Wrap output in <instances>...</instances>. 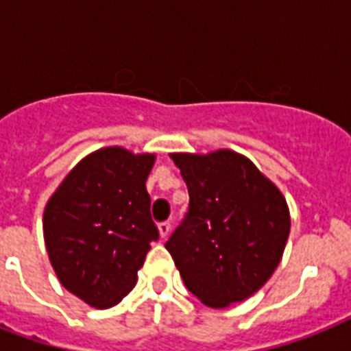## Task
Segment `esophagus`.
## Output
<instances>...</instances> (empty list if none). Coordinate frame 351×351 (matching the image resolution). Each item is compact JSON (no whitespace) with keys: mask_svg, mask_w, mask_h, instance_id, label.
<instances>
[{"mask_svg":"<svg viewBox=\"0 0 351 351\" xmlns=\"http://www.w3.org/2000/svg\"><path fill=\"white\" fill-rule=\"evenodd\" d=\"M158 231H160V237L165 239V237H169L171 233V224L169 222H160L158 224Z\"/></svg>","mask_w":351,"mask_h":351,"instance_id":"obj_1","label":"esophagus"}]
</instances>
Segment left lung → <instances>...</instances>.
Segmentation results:
<instances>
[{"label": "left lung", "mask_w": 351, "mask_h": 351, "mask_svg": "<svg viewBox=\"0 0 351 351\" xmlns=\"http://www.w3.org/2000/svg\"><path fill=\"white\" fill-rule=\"evenodd\" d=\"M171 158L187 184L189 209L165 247L186 288L209 308L245 300L282 258L291 226L286 198L230 149Z\"/></svg>", "instance_id": "left-lung-1"}]
</instances>
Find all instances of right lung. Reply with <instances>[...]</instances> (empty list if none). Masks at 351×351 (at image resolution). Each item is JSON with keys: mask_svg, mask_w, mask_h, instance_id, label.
Masks as SVG:
<instances>
[{"mask_svg": "<svg viewBox=\"0 0 351 351\" xmlns=\"http://www.w3.org/2000/svg\"><path fill=\"white\" fill-rule=\"evenodd\" d=\"M154 154L98 149L74 165L43 213L47 253L60 282L93 308L118 304L136 284L158 228L145 180Z\"/></svg>", "mask_w": 351, "mask_h": 351, "instance_id": "right-lung-1", "label": "right lung"}]
</instances>
